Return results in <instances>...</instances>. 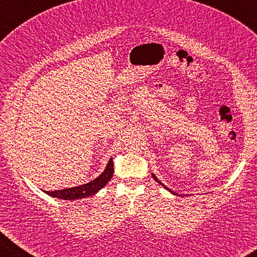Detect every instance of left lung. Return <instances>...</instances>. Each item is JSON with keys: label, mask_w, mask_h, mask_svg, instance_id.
<instances>
[{"label": "left lung", "mask_w": 257, "mask_h": 257, "mask_svg": "<svg viewBox=\"0 0 257 257\" xmlns=\"http://www.w3.org/2000/svg\"><path fill=\"white\" fill-rule=\"evenodd\" d=\"M152 177H154V179H155V180H156V181H157V182H159V183H160V184H161V185H162V187H163V188H166V189H167V190H168V191H170V192H171V193H173V194H174V195H179V194H178V193H176V192H173V191H171V190H169V189H168V188H167V187H166V185H165V184H162V183H161V182H160V181H159V180H158V179H157V177H156V176H155V174H154V173H152Z\"/></svg>", "instance_id": "1"}]
</instances>
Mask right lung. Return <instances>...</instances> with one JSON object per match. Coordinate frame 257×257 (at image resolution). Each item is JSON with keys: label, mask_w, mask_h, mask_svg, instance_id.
Returning <instances> with one entry per match:
<instances>
[{"label": "right lung", "mask_w": 257, "mask_h": 257, "mask_svg": "<svg viewBox=\"0 0 257 257\" xmlns=\"http://www.w3.org/2000/svg\"><path fill=\"white\" fill-rule=\"evenodd\" d=\"M113 174V163H112V158L109 159L107 167L105 169L99 177L96 178L92 181L83 184V185H78V187H73V188H68V189H64V190H56V191H44V192L48 195L53 196V198H57V199H63V200H76V199H83L86 198V196L89 195H94L97 193L101 188L105 187V185L108 183L109 180L111 179Z\"/></svg>", "instance_id": "right-lung-1"}]
</instances>
